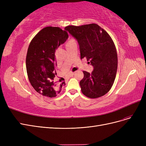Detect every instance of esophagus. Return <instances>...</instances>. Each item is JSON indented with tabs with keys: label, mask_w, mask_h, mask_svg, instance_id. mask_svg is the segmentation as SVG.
Here are the masks:
<instances>
[{
	"label": "esophagus",
	"mask_w": 146,
	"mask_h": 146,
	"mask_svg": "<svg viewBox=\"0 0 146 146\" xmlns=\"http://www.w3.org/2000/svg\"><path fill=\"white\" fill-rule=\"evenodd\" d=\"M74 72H70L69 73V77H72L73 76H74Z\"/></svg>",
	"instance_id": "obj_1"
}]
</instances>
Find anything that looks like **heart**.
Here are the masks:
<instances>
[{
    "mask_svg": "<svg viewBox=\"0 0 146 146\" xmlns=\"http://www.w3.org/2000/svg\"><path fill=\"white\" fill-rule=\"evenodd\" d=\"M74 40H75V39H70L68 41V42H71V41H74Z\"/></svg>",
    "mask_w": 146,
    "mask_h": 146,
    "instance_id": "obj_1",
    "label": "heart"
}]
</instances>
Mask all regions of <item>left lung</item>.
<instances>
[{"instance_id": "obj_1", "label": "left lung", "mask_w": 146, "mask_h": 146, "mask_svg": "<svg viewBox=\"0 0 146 146\" xmlns=\"http://www.w3.org/2000/svg\"><path fill=\"white\" fill-rule=\"evenodd\" d=\"M64 29L77 40L81 59L85 57L94 67L91 74L83 71L84 77L80 82L82 93L91 99L104 96L111 88L117 69V55L113 39L96 24L69 25Z\"/></svg>"}]
</instances>
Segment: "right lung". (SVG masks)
<instances>
[{"label": "right lung", "instance_id": "add662e5", "mask_svg": "<svg viewBox=\"0 0 146 146\" xmlns=\"http://www.w3.org/2000/svg\"><path fill=\"white\" fill-rule=\"evenodd\" d=\"M66 30L57 27H46L31 41L26 56V69L31 85L38 93L48 98L58 95L65 82L56 83L55 53L68 38Z\"/></svg>", "mask_w": 146, "mask_h": 146}]
</instances>
